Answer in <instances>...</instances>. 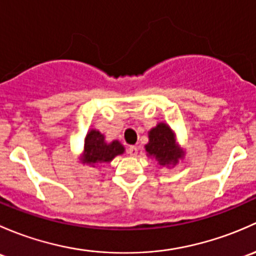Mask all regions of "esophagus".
Segmentation results:
<instances>
[{
	"instance_id": "1",
	"label": "esophagus",
	"mask_w": 256,
	"mask_h": 256,
	"mask_svg": "<svg viewBox=\"0 0 256 256\" xmlns=\"http://www.w3.org/2000/svg\"><path fill=\"white\" fill-rule=\"evenodd\" d=\"M128 154L130 155V156H136V154H138V148L132 146L128 148Z\"/></svg>"
}]
</instances>
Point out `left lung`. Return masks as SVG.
Returning a JSON list of instances; mask_svg holds the SVG:
<instances>
[{
  "mask_svg": "<svg viewBox=\"0 0 256 256\" xmlns=\"http://www.w3.org/2000/svg\"><path fill=\"white\" fill-rule=\"evenodd\" d=\"M146 150L162 166L176 164L184 155V152L176 146L172 130L164 123H159L149 132V143L146 146Z\"/></svg>",
  "mask_w": 256,
  "mask_h": 256,
  "instance_id": "1",
  "label": "left lung"
}]
</instances>
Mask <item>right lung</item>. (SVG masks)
<instances>
[{"instance_id": "add662e5", "label": "right lung", "mask_w": 256, "mask_h": 256, "mask_svg": "<svg viewBox=\"0 0 256 256\" xmlns=\"http://www.w3.org/2000/svg\"><path fill=\"white\" fill-rule=\"evenodd\" d=\"M124 152V148L118 140H113L112 143L104 142V134L98 130L92 129L88 134L85 139V150H84V160L85 164L94 165L100 162H110L113 158L122 154Z\"/></svg>"}]
</instances>
